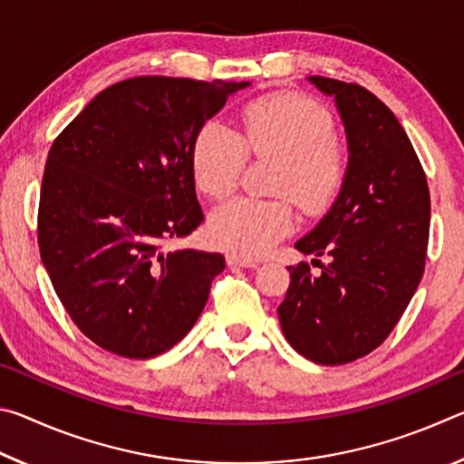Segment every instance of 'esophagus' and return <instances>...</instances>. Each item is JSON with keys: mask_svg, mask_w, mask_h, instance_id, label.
<instances>
[{"mask_svg": "<svg viewBox=\"0 0 464 464\" xmlns=\"http://www.w3.org/2000/svg\"><path fill=\"white\" fill-rule=\"evenodd\" d=\"M227 264L241 266V268H256V266L260 264V260H256V257L241 256V254H229V256H227Z\"/></svg>", "mask_w": 464, "mask_h": 464, "instance_id": "esophagus-1", "label": "esophagus"}]
</instances>
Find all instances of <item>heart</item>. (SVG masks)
<instances>
[{
	"label": "heart",
	"mask_w": 464,
	"mask_h": 464,
	"mask_svg": "<svg viewBox=\"0 0 464 464\" xmlns=\"http://www.w3.org/2000/svg\"><path fill=\"white\" fill-rule=\"evenodd\" d=\"M247 157L276 160L274 200L235 198L210 215L213 239L241 256H264L293 231L295 200L307 215L332 207L348 178V151L334 135V119L301 93L262 96L241 110L239 137L207 122L192 145L196 186L213 200L235 192Z\"/></svg>",
	"instance_id": "obj_1"
}]
</instances>
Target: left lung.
Instances as JSON below:
<instances>
[{"mask_svg": "<svg viewBox=\"0 0 464 464\" xmlns=\"http://www.w3.org/2000/svg\"><path fill=\"white\" fill-rule=\"evenodd\" d=\"M335 96L350 161L329 213L301 241L303 254L327 256L313 274L288 266L278 307L288 343L317 364H348L387 340L426 268L430 190L426 171L395 114L358 83L313 75Z\"/></svg>", "mask_w": 464, "mask_h": 464, "instance_id": "8db88e82", "label": "left lung"}]
</instances>
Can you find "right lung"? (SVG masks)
Here are the masks:
<instances>
[{
  "mask_svg": "<svg viewBox=\"0 0 464 464\" xmlns=\"http://www.w3.org/2000/svg\"><path fill=\"white\" fill-rule=\"evenodd\" d=\"M247 85L130 77L100 92L53 140L38 247L63 307L100 348L153 358L200 317L225 257L169 243L204 221L194 139Z\"/></svg>",
  "mask_w": 464,
  "mask_h": 464,
  "instance_id": "right-lung-1",
  "label": "right lung"
}]
</instances>
